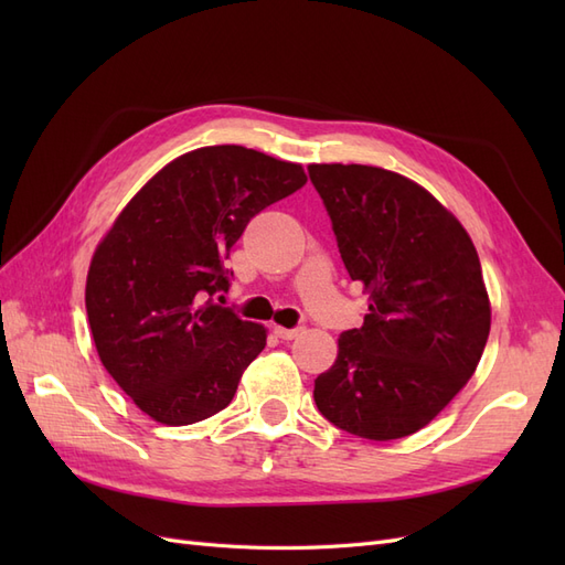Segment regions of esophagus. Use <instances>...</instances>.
<instances>
[{
	"mask_svg": "<svg viewBox=\"0 0 565 565\" xmlns=\"http://www.w3.org/2000/svg\"><path fill=\"white\" fill-rule=\"evenodd\" d=\"M273 332H276V337H280V339H295V337H299L301 332H303V328H280V324H276V328H273Z\"/></svg>",
	"mask_w": 565,
	"mask_h": 565,
	"instance_id": "34e87169",
	"label": "esophagus"
}]
</instances>
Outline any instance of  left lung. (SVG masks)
<instances>
[{"label": "left lung", "instance_id": "1", "mask_svg": "<svg viewBox=\"0 0 565 565\" xmlns=\"http://www.w3.org/2000/svg\"><path fill=\"white\" fill-rule=\"evenodd\" d=\"M351 280L370 292L363 328L339 337L313 398L367 440L419 431L469 382L490 334L481 262L459 221L409 179L367 164H311Z\"/></svg>", "mask_w": 565, "mask_h": 565}]
</instances>
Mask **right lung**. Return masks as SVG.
I'll return each instance as SVG.
<instances>
[{"mask_svg":"<svg viewBox=\"0 0 565 565\" xmlns=\"http://www.w3.org/2000/svg\"><path fill=\"white\" fill-rule=\"evenodd\" d=\"M306 183L301 164L243 146L185 152L117 216L87 276L100 363L146 415L169 426L224 409L266 347L228 292L231 247L249 218Z\"/></svg>","mask_w":565,"mask_h":565,"instance_id":"add662e5","label":"right lung"}]
</instances>
